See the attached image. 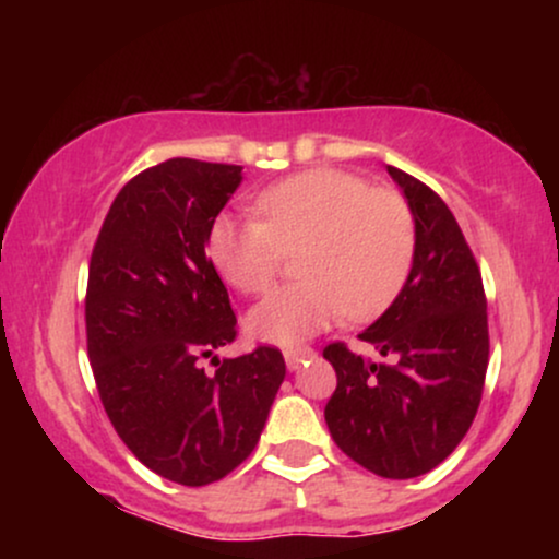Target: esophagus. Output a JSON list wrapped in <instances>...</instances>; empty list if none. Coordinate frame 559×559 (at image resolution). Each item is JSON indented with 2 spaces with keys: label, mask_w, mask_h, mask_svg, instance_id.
<instances>
[{
  "label": "esophagus",
  "mask_w": 559,
  "mask_h": 559,
  "mask_svg": "<svg viewBox=\"0 0 559 559\" xmlns=\"http://www.w3.org/2000/svg\"><path fill=\"white\" fill-rule=\"evenodd\" d=\"M310 357H316V352L310 349V346H294V349H284V360L288 365V370H297L301 362L310 360Z\"/></svg>",
  "instance_id": "obj_1"
}]
</instances>
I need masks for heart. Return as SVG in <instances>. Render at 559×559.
<instances>
[{"label":"heart","instance_id":"heart-1","mask_svg":"<svg viewBox=\"0 0 559 559\" xmlns=\"http://www.w3.org/2000/svg\"><path fill=\"white\" fill-rule=\"evenodd\" d=\"M260 221L217 215L207 228V258L243 297L265 294L299 252V284L275 288L249 312L262 342L297 344L338 318L386 310L415 260V217L402 194L376 189L357 173L312 168L267 186L254 199Z\"/></svg>","mask_w":559,"mask_h":559}]
</instances>
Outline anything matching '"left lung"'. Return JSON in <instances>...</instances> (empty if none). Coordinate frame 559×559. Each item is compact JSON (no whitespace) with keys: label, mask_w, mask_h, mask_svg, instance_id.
<instances>
[{"label":"left lung","mask_w":559,"mask_h":559,"mask_svg":"<svg viewBox=\"0 0 559 559\" xmlns=\"http://www.w3.org/2000/svg\"><path fill=\"white\" fill-rule=\"evenodd\" d=\"M415 217V260L394 305L360 333L394 362H373L333 342L336 370L325 404L346 457L381 478H415L444 463L478 413L489 365V318L478 262L431 186L400 168Z\"/></svg>","instance_id":"left-lung-1"}]
</instances>
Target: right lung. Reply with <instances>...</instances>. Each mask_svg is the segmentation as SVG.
Returning a JSON list of instances; mask_svg holds the SVG:
<instances>
[{
	"mask_svg": "<svg viewBox=\"0 0 559 559\" xmlns=\"http://www.w3.org/2000/svg\"><path fill=\"white\" fill-rule=\"evenodd\" d=\"M239 183L241 165L189 157L141 170L88 262L86 346L107 418L139 463L181 486L226 478L252 454L286 376L267 344L215 357L239 325L204 247Z\"/></svg>",
	"mask_w": 559,
	"mask_h": 559,
	"instance_id": "right-lung-1",
	"label": "right lung"
}]
</instances>
